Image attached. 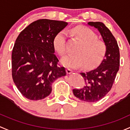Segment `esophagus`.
I'll return each mask as SVG.
<instances>
[{
  "mask_svg": "<svg viewBox=\"0 0 130 130\" xmlns=\"http://www.w3.org/2000/svg\"><path fill=\"white\" fill-rule=\"evenodd\" d=\"M73 71L71 70V69H66V73H67V74H71L72 73H73Z\"/></svg>",
  "mask_w": 130,
  "mask_h": 130,
  "instance_id": "34e87169",
  "label": "esophagus"
}]
</instances>
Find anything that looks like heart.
Segmentation results:
<instances>
[{
    "label": "heart",
    "instance_id": "heart-1",
    "mask_svg": "<svg viewBox=\"0 0 130 130\" xmlns=\"http://www.w3.org/2000/svg\"><path fill=\"white\" fill-rule=\"evenodd\" d=\"M80 42L74 51L64 57L61 62L64 66L71 68L85 66L91 69L98 66L105 59L107 54V45L105 42L98 39V37L92 29L86 27H76L68 30ZM67 34L61 30L54 36L53 44L54 49L61 56L66 53Z\"/></svg>",
    "mask_w": 130,
    "mask_h": 130
}]
</instances>
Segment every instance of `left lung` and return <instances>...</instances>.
Returning <instances> with one entry per match:
<instances>
[{"instance_id": "obj_1", "label": "left lung", "mask_w": 130, "mask_h": 130, "mask_svg": "<svg viewBox=\"0 0 130 130\" xmlns=\"http://www.w3.org/2000/svg\"><path fill=\"white\" fill-rule=\"evenodd\" d=\"M88 24L99 30L108 51L100 66L80 73L85 79V86L81 89H73V94L82 101L94 103L103 98L113 86L120 67V50L116 39L103 22H89Z\"/></svg>"}]
</instances>
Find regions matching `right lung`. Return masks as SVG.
<instances>
[{"label": "right lung", "instance_id": "obj_1", "mask_svg": "<svg viewBox=\"0 0 130 130\" xmlns=\"http://www.w3.org/2000/svg\"><path fill=\"white\" fill-rule=\"evenodd\" d=\"M68 23L42 19L32 22L16 39L12 53V76L21 93L30 100L50 94L52 84L66 75L59 66L53 41Z\"/></svg>", "mask_w": 130, "mask_h": 130}]
</instances>
